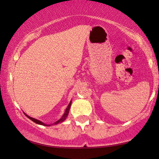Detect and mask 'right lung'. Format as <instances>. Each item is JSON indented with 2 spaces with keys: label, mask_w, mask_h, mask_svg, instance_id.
<instances>
[{
  "label": "right lung",
  "mask_w": 159,
  "mask_h": 159,
  "mask_svg": "<svg viewBox=\"0 0 159 159\" xmlns=\"http://www.w3.org/2000/svg\"><path fill=\"white\" fill-rule=\"evenodd\" d=\"M70 105H71V102H70V104H69V105H68V107H67V108L66 109V111H65V113H64V115L62 116V117L61 118L60 120H58L57 121L54 122V124H60V123H62V122H63L65 119H66L67 117V116H68V114H69L70 107ZM25 116H26L28 118H30V119L33 120V122L36 123V124H40V125H43V126H51V124H48H48H44V123H43L42 121H41V120H39L35 119V118H32V117H30V116H27L26 114H25Z\"/></svg>",
  "instance_id": "obj_1"
}]
</instances>
